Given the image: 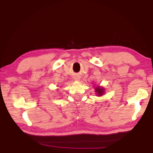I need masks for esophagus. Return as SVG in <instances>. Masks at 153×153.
Wrapping results in <instances>:
<instances>
[{
	"label": "esophagus",
	"instance_id": "34e87169",
	"mask_svg": "<svg viewBox=\"0 0 153 153\" xmlns=\"http://www.w3.org/2000/svg\"><path fill=\"white\" fill-rule=\"evenodd\" d=\"M75 79H76V81H77V80H79V78H78V77H77V78H76Z\"/></svg>",
	"mask_w": 153,
	"mask_h": 153
}]
</instances>
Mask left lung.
I'll return each mask as SVG.
<instances>
[{
  "label": "left lung",
  "instance_id": "1",
  "mask_svg": "<svg viewBox=\"0 0 153 153\" xmlns=\"http://www.w3.org/2000/svg\"><path fill=\"white\" fill-rule=\"evenodd\" d=\"M94 89H95L94 91L96 93H97V96H98V97H102L103 94H105V90L102 86H97L95 87Z\"/></svg>",
  "mask_w": 153,
  "mask_h": 153
}]
</instances>
